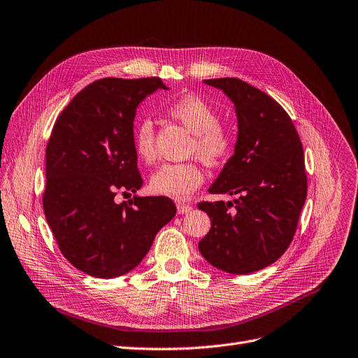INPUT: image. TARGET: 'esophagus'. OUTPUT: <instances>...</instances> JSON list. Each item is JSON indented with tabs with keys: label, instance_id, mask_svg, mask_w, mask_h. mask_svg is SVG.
Returning a JSON list of instances; mask_svg holds the SVG:
<instances>
[{
	"label": "esophagus",
	"instance_id": "1",
	"mask_svg": "<svg viewBox=\"0 0 358 358\" xmlns=\"http://www.w3.org/2000/svg\"><path fill=\"white\" fill-rule=\"evenodd\" d=\"M176 208H178V214H186L192 211V207L188 206V203H178Z\"/></svg>",
	"mask_w": 358,
	"mask_h": 358
}]
</instances>
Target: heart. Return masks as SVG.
<instances>
[{
    "label": "heart",
    "instance_id": "obj_1",
    "mask_svg": "<svg viewBox=\"0 0 358 358\" xmlns=\"http://www.w3.org/2000/svg\"><path fill=\"white\" fill-rule=\"evenodd\" d=\"M166 112L192 132L189 156H196L202 163L218 166L224 163L233 151L234 140L229 129L220 125L218 112L198 96H183L169 103ZM135 155L144 163L156 159L155 125L148 116L135 124L132 132ZM203 182V173L195 162L166 163L150 178V191L160 196L188 199Z\"/></svg>",
    "mask_w": 358,
    "mask_h": 358
}]
</instances>
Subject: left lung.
<instances>
[{
	"label": "left lung",
	"instance_id": "left-lung-1",
	"mask_svg": "<svg viewBox=\"0 0 358 358\" xmlns=\"http://www.w3.org/2000/svg\"><path fill=\"white\" fill-rule=\"evenodd\" d=\"M234 105L237 141L210 194L239 195L199 202L211 229L198 243L207 262L229 274H249L274 264L290 246L308 195L303 145L288 113L239 78H211Z\"/></svg>",
	"mask_w": 358,
	"mask_h": 358
}]
</instances>
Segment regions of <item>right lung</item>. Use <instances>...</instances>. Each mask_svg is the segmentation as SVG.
Returning <instances> with one entry per match:
<instances>
[{"label":"right lung","mask_w":358,"mask_h":358,"mask_svg":"<svg viewBox=\"0 0 358 358\" xmlns=\"http://www.w3.org/2000/svg\"><path fill=\"white\" fill-rule=\"evenodd\" d=\"M159 89L167 90L159 77L97 80L62 110L48 141V226L64 257L92 277L132 271L176 214L166 196L115 202L117 191L135 194L143 185L134 119L141 101Z\"/></svg>","instance_id":"right-lung-1"}]
</instances>
